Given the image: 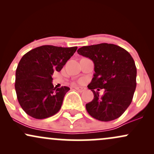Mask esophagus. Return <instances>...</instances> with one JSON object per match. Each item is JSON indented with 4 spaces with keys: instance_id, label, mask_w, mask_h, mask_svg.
I'll return each mask as SVG.
<instances>
[{
    "instance_id": "1",
    "label": "esophagus",
    "mask_w": 154,
    "mask_h": 154,
    "mask_svg": "<svg viewBox=\"0 0 154 154\" xmlns=\"http://www.w3.org/2000/svg\"><path fill=\"white\" fill-rule=\"evenodd\" d=\"M75 89L77 90V91H78L79 92H80V93H82V92L85 91L86 88L82 87H75Z\"/></svg>"
}]
</instances>
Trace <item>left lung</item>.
<instances>
[{"instance_id":"obj_1","label":"left lung","mask_w":154,"mask_h":154,"mask_svg":"<svg viewBox=\"0 0 154 154\" xmlns=\"http://www.w3.org/2000/svg\"><path fill=\"white\" fill-rule=\"evenodd\" d=\"M77 53L94 63L95 73L88 85L94 98L85 106L88 114L102 122L119 118L131 103L136 88L137 69L131 55L108 43L83 46ZM100 89H104L101 97Z\"/></svg>"}]
</instances>
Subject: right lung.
<instances>
[{
  "instance_id": "right-lung-1",
  "label": "right lung",
  "mask_w": 154,
  "mask_h": 154,
  "mask_svg": "<svg viewBox=\"0 0 154 154\" xmlns=\"http://www.w3.org/2000/svg\"><path fill=\"white\" fill-rule=\"evenodd\" d=\"M77 49V47L42 45L22 56L16 70L15 90L26 114L42 119L60 110L70 88H54L52 75L55 71H61Z\"/></svg>"
}]
</instances>
